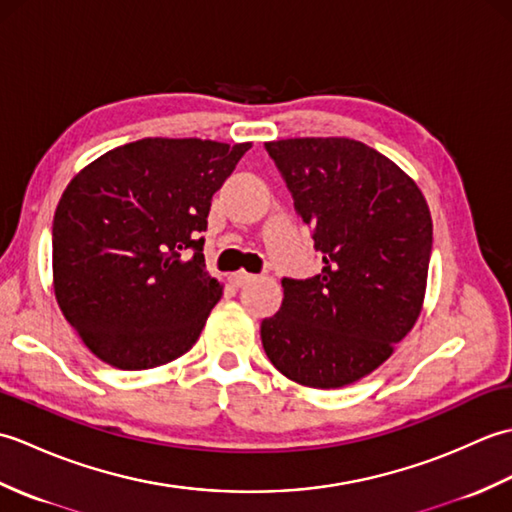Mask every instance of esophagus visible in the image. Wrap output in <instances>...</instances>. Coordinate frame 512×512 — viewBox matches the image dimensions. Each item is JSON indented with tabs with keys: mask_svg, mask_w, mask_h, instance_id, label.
<instances>
[{
	"mask_svg": "<svg viewBox=\"0 0 512 512\" xmlns=\"http://www.w3.org/2000/svg\"><path fill=\"white\" fill-rule=\"evenodd\" d=\"M228 279H231V284L233 286H244V284H248V281H253V279H257L255 275H250V273H246V270H237V273H233L231 277H228Z\"/></svg>",
	"mask_w": 512,
	"mask_h": 512,
	"instance_id": "obj_1",
	"label": "esophagus"
}]
</instances>
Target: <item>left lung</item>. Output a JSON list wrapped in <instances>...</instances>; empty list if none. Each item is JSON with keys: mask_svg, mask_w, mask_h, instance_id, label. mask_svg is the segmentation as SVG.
Listing matches in <instances>:
<instances>
[{"mask_svg": "<svg viewBox=\"0 0 512 512\" xmlns=\"http://www.w3.org/2000/svg\"><path fill=\"white\" fill-rule=\"evenodd\" d=\"M323 268L284 277V301L262 321L266 356L299 385L332 389L385 363L416 323L433 246L429 206L394 162L350 138L264 145Z\"/></svg>", "mask_w": 512, "mask_h": 512, "instance_id": "8db88e82", "label": "left lung"}]
</instances>
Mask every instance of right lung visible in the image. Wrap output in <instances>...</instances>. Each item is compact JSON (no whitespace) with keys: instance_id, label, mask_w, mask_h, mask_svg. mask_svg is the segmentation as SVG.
<instances>
[{"instance_id":"add662e5","label":"right lung","mask_w":512,"mask_h":512,"mask_svg":"<svg viewBox=\"0 0 512 512\" xmlns=\"http://www.w3.org/2000/svg\"><path fill=\"white\" fill-rule=\"evenodd\" d=\"M248 149L136 140L94 160L63 191L52 224L54 295L101 361L151 369L198 341L222 297L200 233L213 193Z\"/></svg>"}]
</instances>
